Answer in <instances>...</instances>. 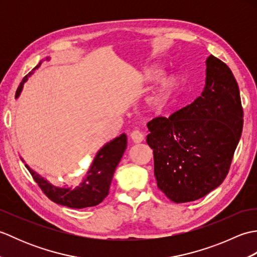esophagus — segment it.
Returning <instances> with one entry per match:
<instances>
[{
    "instance_id": "obj_1",
    "label": "esophagus",
    "mask_w": 257,
    "mask_h": 257,
    "mask_svg": "<svg viewBox=\"0 0 257 257\" xmlns=\"http://www.w3.org/2000/svg\"><path fill=\"white\" fill-rule=\"evenodd\" d=\"M130 138H132L135 144H140L141 141H144L145 136L143 133L139 132V130H134V132L130 134Z\"/></svg>"
}]
</instances>
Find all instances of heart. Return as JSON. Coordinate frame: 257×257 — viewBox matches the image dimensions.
Masks as SVG:
<instances>
[{
    "mask_svg": "<svg viewBox=\"0 0 257 257\" xmlns=\"http://www.w3.org/2000/svg\"><path fill=\"white\" fill-rule=\"evenodd\" d=\"M162 70L159 68H147L139 75V84L147 85L159 78ZM181 76L177 73H170L160 78L152 94L147 99V106L150 109H160L176 94L181 86Z\"/></svg>",
    "mask_w": 257,
    "mask_h": 257,
    "instance_id": "heart-1",
    "label": "heart"
}]
</instances>
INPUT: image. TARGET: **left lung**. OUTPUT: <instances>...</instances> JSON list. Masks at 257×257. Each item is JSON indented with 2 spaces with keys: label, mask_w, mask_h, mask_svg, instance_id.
Wrapping results in <instances>:
<instances>
[{
  "label": "left lung",
  "mask_w": 257,
  "mask_h": 257,
  "mask_svg": "<svg viewBox=\"0 0 257 257\" xmlns=\"http://www.w3.org/2000/svg\"><path fill=\"white\" fill-rule=\"evenodd\" d=\"M205 85L193 102L147 123L157 184L176 203L195 201L225 179L241 138L243 109L236 79L210 55Z\"/></svg>",
  "instance_id": "left-lung-1"
}]
</instances>
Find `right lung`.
I'll return each instance as SVG.
<instances>
[{
    "label": "right lung",
    "mask_w": 257,
    "mask_h": 257,
    "mask_svg": "<svg viewBox=\"0 0 257 257\" xmlns=\"http://www.w3.org/2000/svg\"><path fill=\"white\" fill-rule=\"evenodd\" d=\"M50 56L43 59L25 76L20 84L18 90H16V99L20 97L22 90H23L24 84L34 74L35 69L40 68L43 62L50 61ZM125 148H127V135L125 134H121L119 137L113 138L109 143L103 145L97 151L94 160L90 163L88 170H87L85 174L83 181L76 188L57 187V185L52 184L44 177H42L40 173L31 169L29 165H26L23 158H20L25 163V167L32 174L35 182L40 185L43 192L53 202L64 206L72 207V209H84V207L99 204L108 195L113 172L116 170L119 161L121 160Z\"/></svg>",
    "instance_id": "obj_1"
}]
</instances>
